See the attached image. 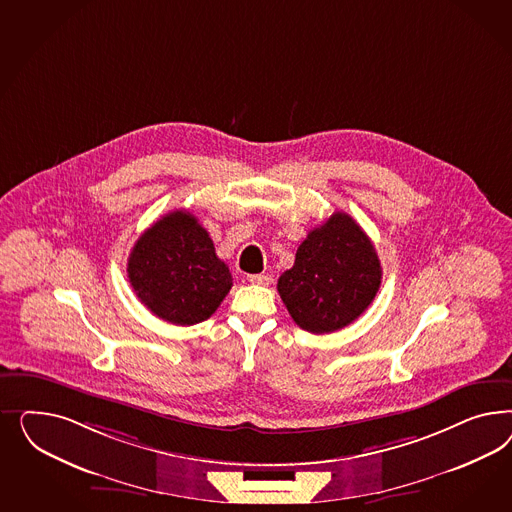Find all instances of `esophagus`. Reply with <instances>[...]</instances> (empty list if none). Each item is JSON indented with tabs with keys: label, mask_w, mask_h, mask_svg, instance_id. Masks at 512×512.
I'll return each instance as SVG.
<instances>
[{
	"label": "esophagus",
	"mask_w": 512,
	"mask_h": 512,
	"mask_svg": "<svg viewBox=\"0 0 512 512\" xmlns=\"http://www.w3.org/2000/svg\"><path fill=\"white\" fill-rule=\"evenodd\" d=\"M248 281L253 285H268L270 278L264 276V274H251V276H248Z\"/></svg>",
	"instance_id": "esophagus-1"
}]
</instances>
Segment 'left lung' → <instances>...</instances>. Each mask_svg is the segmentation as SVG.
Here are the masks:
<instances>
[{
    "instance_id": "8db88e82",
    "label": "left lung",
    "mask_w": 512,
    "mask_h": 512,
    "mask_svg": "<svg viewBox=\"0 0 512 512\" xmlns=\"http://www.w3.org/2000/svg\"><path fill=\"white\" fill-rule=\"evenodd\" d=\"M381 263L357 221L334 212L310 231L278 293L293 321L311 334H328L358 319L381 285Z\"/></svg>"
}]
</instances>
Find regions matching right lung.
<instances>
[{"label": "right lung", "instance_id": "obj_1", "mask_svg": "<svg viewBox=\"0 0 512 512\" xmlns=\"http://www.w3.org/2000/svg\"><path fill=\"white\" fill-rule=\"evenodd\" d=\"M127 278L140 302L172 325L206 321L233 287L229 266L197 217L174 210L131 249Z\"/></svg>", "mask_w": 512, "mask_h": 512}]
</instances>
